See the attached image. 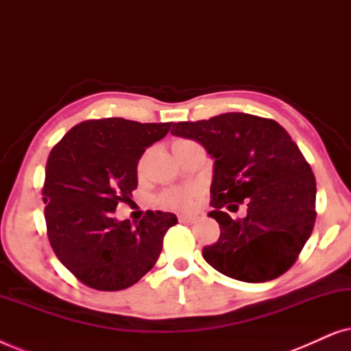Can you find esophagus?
<instances>
[{
  "instance_id": "34e87169",
  "label": "esophagus",
  "mask_w": 351,
  "mask_h": 351,
  "mask_svg": "<svg viewBox=\"0 0 351 351\" xmlns=\"http://www.w3.org/2000/svg\"><path fill=\"white\" fill-rule=\"evenodd\" d=\"M179 220L184 223H195L198 222V217L196 215H179Z\"/></svg>"
}]
</instances>
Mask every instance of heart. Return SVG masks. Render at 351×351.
Masks as SVG:
<instances>
[{
  "instance_id": "1",
  "label": "heart",
  "mask_w": 351,
  "mask_h": 351,
  "mask_svg": "<svg viewBox=\"0 0 351 351\" xmlns=\"http://www.w3.org/2000/svg\"><path fill=\"white\" fill-rule=\"evenodd\" d=\"M162 203L174 209H190L193 204V195L190 190H171L162 196Z\"/></svg>"
}]
</instances>
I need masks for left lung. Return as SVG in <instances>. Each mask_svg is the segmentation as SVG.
Returning <instances> with one entry per match:
<instances>
[{
    "mask_svg": "<svg viewBox=\"0 0 351 351\" xmlns=\"http://www.w3.org/2000/svg\"><path fill=\"white\" fill-rule=\"evenodd\" d=\"M172 136L204 147L214 160V210L220 238L203 249L204 261L225 276L265 282L289 270L315 225L316 182L285 128L247 113H222L196 123H174ZM248 203L233 221L223 208ZM232 202H238L232 205Z\"/></svg>",
    "mask_w": 351,
    "mask_h": 351,
    "instance_id": "8db88e82",
    "label": "left lung"
}]
</instances>
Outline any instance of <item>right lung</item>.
Segmentation results:
<instances>
[{
	"label": "right lung",
	"instance_id": "obj_1",
	"mask_svg": "<svg viewBox=\"0 0 351 351\" xmlns=\"http://www.w3.org/2000/svg\"><path fill=\"white\" fill-rule=\"evenodd\" d=\"M172 123L105 118L76 124L46 165L45 217L59 261L86 286L119 291L136 285L160 257L177 217L148 210L141 222L117 220L118 203L137 186V165Z\"/></svg>",
	"mask_w": 351,
	"mask_h": 351
}]
</instances>
